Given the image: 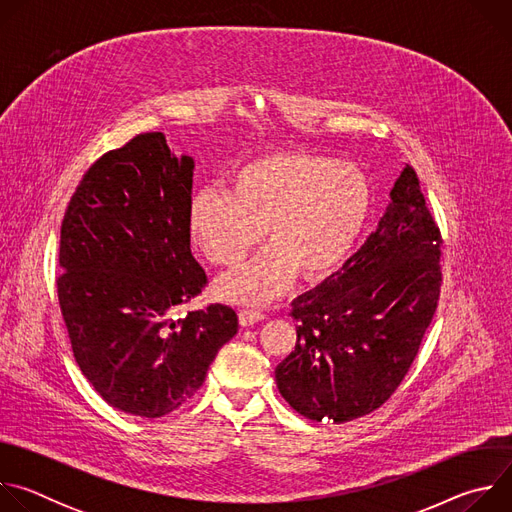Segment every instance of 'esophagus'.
<instances>
[{"instance_id": "34e87169", "label": "esophagus", "mask_w": 512, "mask_h": 512, "mask_svg": "<svg viewBox=\"0 0 512 512\" xmlns=\"http://www.w3.org/2000/svg\"><path fill=\"white\" fill-rule=\"evenodd\" d=\"M263 318H265V316H263L261 312H253V310H241V312H239V324H241L243 328H249V326L261 322Z\"/></svg>"}]
</instances>
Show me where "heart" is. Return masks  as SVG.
I'll use <instances>...</instances> for the list:
<instances>
[{"mask_svg": "<svg viewBox=\"0 0 512 512\" xmlns=\"http://www.w3.org/2000/svg\"><path fill=\"white\" fill-rule=\"evenodd\" d=\"M229 192L198 190L188 204L194 247L218 267H235L263 233L271 247L216 281V294L265 306L296 281H324L352 255L373 210V186L338 158L283 152L255 158L231 174Z\"/></svg>", "mask_w": 512, "mask_h": 512, "instance_id": "obj_1", "label": "heart"}]
</instances>
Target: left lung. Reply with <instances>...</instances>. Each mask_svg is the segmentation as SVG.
<instances>
[{"mask_svg":"<svg viewBox=\"0 0 512 512\" xmlns=\"http://www.w3.org/2000/svg\"><path fill=\"white\" fill-rule=\"evenodd\" d=\"M379 227L342 265L291 302L296 348L275 369L281 397L314 421L346 423L401 385L440 300V229L405 166Z\"/></svg>","mask_w":512,"mask_h":512,"instance_id":"8db88e82","label":"left lung"}]
</instances>
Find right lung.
Returning <instances> with one entry per match:
<instances>
[{
	"label": "right lung",
	"instance_id": "obj_1",
	"mask_svg": "<svg viewBox=\"0 0 512 512\" xmlns=\"http://www.w3.org/2000/svg\"><path fill=\"white\" fill-rule=\"evenodd\" d=\"M194 160L141 133L83 176L60 227V312L79 369L115 409L162 417L204 383L239 330L233 308L174 318L206 273L192 257Z\"/></svg>",
	"mask_w": 512,
	"mask_h": 512
}]
</instances>
